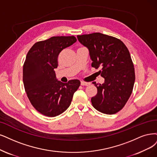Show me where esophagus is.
<instances>
[{"label": "esophagus", "instance_id": "esophagus-1", "mask_svg": "<svg viewBox=\"0 0 157 157\" xmlns=\"http://www.w3.org/2000/svg\"><path fill=\"white\" fill-rule=\"evenodd\" d=\"M81 85L88 86V85H90V82H81Z\"/></svg>", "mask_w": 157, "mask_h": 157}]
</instances>
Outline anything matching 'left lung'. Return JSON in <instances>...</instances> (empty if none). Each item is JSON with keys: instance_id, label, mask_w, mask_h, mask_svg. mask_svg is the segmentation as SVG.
<instances>
[{"instance_id": "obj_1", "label": "left lung", "mask_w": 157, "mask_h": 157, "mask_svg": "<svg viewBox=\"0 0 157 157\" xmlns=\"http://www.w3.org/2000/svg\"><path fill=\"white\" fill-rule=\"evenodd\" d=\"M79 41L87 47L92 67H100L105 78L103 84L92 82L97 87V94L91 103L97 111L113 114L122 109L132 92L135 81L134 65L125 44L119 39L101 33L80 35Z\"/></svg>"}]
</instances>
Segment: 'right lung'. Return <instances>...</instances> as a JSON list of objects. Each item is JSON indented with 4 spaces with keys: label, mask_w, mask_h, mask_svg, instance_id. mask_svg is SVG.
I'll list each match as a JSON object with an SVG mask.
<instances>
[{
    "label": "right lung",
    "mask_w": 157,
    "mask_h": 157,
    "mask_svg": "<svg viewBox=\"0 0 157 157\" xmlns=\"http://www.w3.org/2000/svg\"><path fill=\"white\" fill-rule=\"evenodd\" d=\"M76 40L75 36L52 37L35 43L26 55L22 72L26 93L32 106L46 117L65 112L80 86L78 79L59 82L54 71L60 52Z\"/></svg>",
    "instance_id": "right-lung-1"
}]
</instances>
